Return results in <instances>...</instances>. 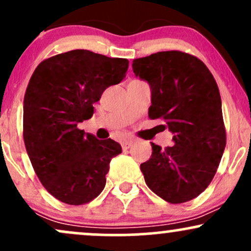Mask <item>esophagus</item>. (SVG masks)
Instances as JSON below:
<instances>
[{
    "label": "esophagus",
    "instance_id": "obj_1",
    "mask_svg": "<svg viewBox=\"0 0 251 251\" xmlns=\"http://www.w3.org/2000/svg\"><path fill=\"white\" fill-rule=\"evenodd\" d=\"M132 145H133V140H132V139H125V140H123V142H122L123 150H128Z\"/></svg>",
    "mask_w": 251,
    "mask_h": 251
}]
</instances>
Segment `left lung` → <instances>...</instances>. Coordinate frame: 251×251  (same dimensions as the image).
Masks as SVG:
<instances>
[{
    "mask_svg": "<svg viewBox=\"0 0 251 251\" xmlns=\"http://www.w3.org/2000/svg\"><path fill=\"white\" fill-rule=\"evenodd\" d=\"M133 72L151 86V119H163L175 144L152 143L140 164L146 185L172 204L189 201L211 183L226 144L218 86L198 57L180 50L134 59Z\"/></svg>",
    "mask_w": 251,
    "mask_h": 251,
    "instance_id": "obj_1",
    "label": "left lung"
}]
</instances>
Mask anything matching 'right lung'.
Masks as SVG:
<instances>
[{"label":"right lung","mask_w":251,"mask_h":251,"mask_svg":"<svg viewBox=\"0 0 251 251\" xmlns=\"http://www.w3.org/2000/svg\"><path fill=\"white\" fill-rule=\"evenodd\" d=\"M128 60L75 50L43 60L24 100V140L45 189L70 205L93 201L105 188L109 162L122 153L77 124L93 116L102 92L126 76Z\"/></svg>","instance_id":"1"}]
</instances>
